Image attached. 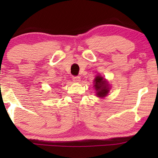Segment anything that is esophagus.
Returning a JSON list of instances; mask_svg holds the SVG:
<instances>
[{
	"label": "esophagus",
	"instance_id": "obj_1",
	"mask_svg": "<svg viewBox=\"0 0 158 158\" xmlns=\"http://www.w3.org/2000/svg\"><path fill=\"white\" fill-rule=\"evenodd\" d=\"M73 81L75 82V83H79L80 81H81V77L79 76H75V77H73Z\"/></svg>",
	"mask_w": 158,
	"mask_h": 158
}]
</instances>
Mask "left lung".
Returning <instances> with one entry per match:
<instances>
[{
	"mask_svg": "<svg viewBox=\"0 0 158 158\" xmlns=\"http://www.w3.org/2000/svg\"><path fill=\"white\" fill-rule=\"evenodd\" d=\"M94 88L96 90V96L100 98H104L107 96L109 92V84L106 80L101 77V75H97L94 79Z\"/></svg>",
	"mask_w": 158,
	"mask_h": 158,
	"instance_id": "1",
	"label": "left lung"
}]
</instances>
